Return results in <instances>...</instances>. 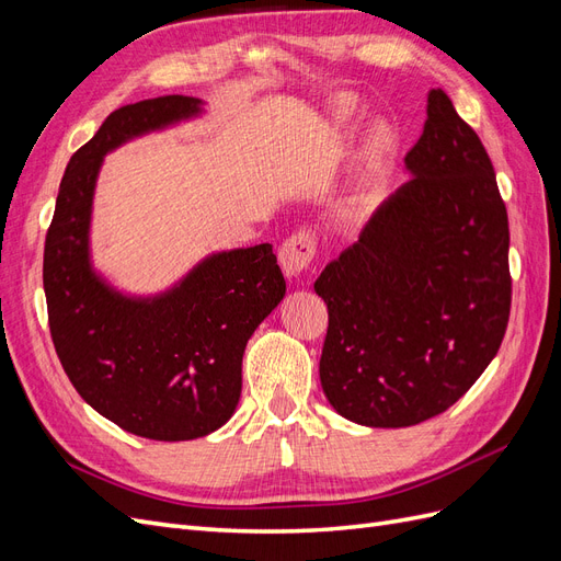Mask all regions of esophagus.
I'll return each mask as SVG.
<instances>
[{"instance_id": "1", "label": "esophagus", "mask_w": 561, "mask_h": 561, "mask_svg": "<svg viewBox=\"0 0 561 561\" xmlns=\"http://www.w3.org/2000/svg\"><path fill=\"white\" fill-rule=\"evenodd\" d=\"M316 236L311 231H297L293 233L290 239H285V243L280 245L278 260L280 266L287 276H299L313 264L316 257Z\"/></svg>"}]
</instances>
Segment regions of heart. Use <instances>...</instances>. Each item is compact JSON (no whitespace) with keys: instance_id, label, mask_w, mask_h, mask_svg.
Here are the masks:
<instances>
[{"instance_id":"heart-1","label":"heart","mask_w":561,"mask_h":561,"mask_svg":"<svg viewBox=\"0 0 561 561\" xmlns=\"http://www.w3.org/2000/svg\"><path fill=\"white\" fill-rule=\"evenodd\" d=\"M383 140H386V130H383V128H377V130H375V142L381 145Z\"/></svg>"}]
</instances>
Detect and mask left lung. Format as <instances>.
Listing matches in <instances>:
<instances>
[{
    "instance_id": "left-lung-1",
    "label": "left lung",
    "mask_w": 561,
    "mask_h": 561,
    "mask_svg": "<svg viewBox=\"0 0 561 561\" xmlns=\"http://www.w3.org/2000/svg\"><path fill=\"white\" fill-rule=\"evenodd\" d=\"M402 184L316 280L328 304L320 383L371 428L443 414L480 379L511 318V229L482 140L428 93Z\"/></svg>"
}]
</instances>
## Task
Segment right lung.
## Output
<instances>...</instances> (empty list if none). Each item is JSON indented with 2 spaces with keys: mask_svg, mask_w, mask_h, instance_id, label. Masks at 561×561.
Returning a JSON list of instances; mask_svg holds the SVG:
<instances>
[{
  "mask_svg": "<svg viewBox=\"0 0 561 561\" xmlns=\"http://www.w3.org/2000/svg\"><path fill=\"white\" fill-rule=\"evenodd\" d=\"M198 105L190 95H161L114 110L67 163L44 243L48 328L65 375L118 428L161 443L203 437L231 419L248 339L285 295L268 243L213 254L154 299L118 295L91 271V201L103 157L198 114Z\"/></svg>",
  "mask_w": 561,
  "mask_h": 561,
  "instance_id": "add662e5",
  "label": "right lung"
}]
</instances>
